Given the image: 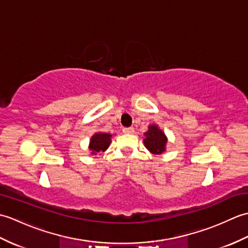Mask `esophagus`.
Returning a JSON list of instances; mask_svg holds the SVG:
<instances>
[{
    "label": "esophagus",
    "mask_w": 248,
    "mask_h": 248,
    "mask_svg": "<svg viewBox=\"0 0 248 248\" xmlns=\"http://www.w3.org/2000/svg\"><path fill=\"white\" fill-rule=\"evenodd\" d=\"M123 132H124V134H133V133H134V128H133V127L124 128V129H123Z\"/></svg>",
    "instance_id": "1"
}]
</instances>
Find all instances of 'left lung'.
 <instances>
[{"mask_svg": "<svg viewBox=\"0 0 248 248\" xmlns=\"http://www.w3.org/2000/svg\"><path fill=\"white\" fill-rule=\"evenodd\" d=\"M144 145L151 155H159L166 151L167 136L159 125L152 124L148 125V130L144 133Z\"/></svg>", "mask_w": 248, "mask_h": 248, "instance_id": "8db88e82", "label": "left lung"}]
</instances>
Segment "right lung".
Listing matches in <instances>:
<instances>
[{
  "label": "right lung",
  "mask_w": 248,
  "mask_h": 248,
  "mask_svg": "<svg viewBox=\"0 0 248 248\" xmlns=\"http://www.w3.org/2000/svg\"><path fill=\"white\" fill-rule=\"evenodd\" d=\"M112 134L105 132H96L89 140L88 149L93 155H97L99 152H104L110 143H112Z\"/></svg>",
  "instance_id": "obj_1"
}]
</instances>
